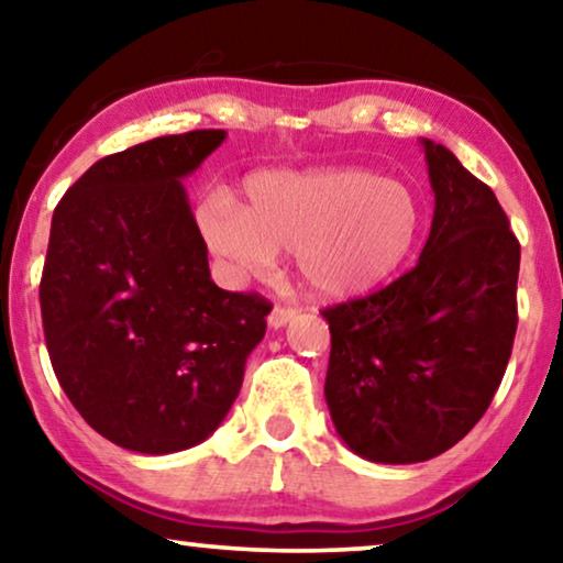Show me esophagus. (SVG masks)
Instances as JSON below:
<instances>
[{
  "mask_svg": "<svg viewBox=\"0 0 563 563\" xmlns=\"http://www.w3.org/2000/svg\"><path fill=\"white\" fill-rule=\"evenodd\" d=\"M295 318V310H291V307H282V305H276L272 312H268V328H274V330H279V328H284L287 325V322Z\"/></svg>",
  "mask_w": 563,
  "mask_h": 563,
  "instance_id": "34e87169",
  "label": "esophagus"
}]
</instances>
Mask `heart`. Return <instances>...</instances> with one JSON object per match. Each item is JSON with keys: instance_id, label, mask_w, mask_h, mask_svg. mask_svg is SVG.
Wrapping results in <instances>:
<instances>
[{"instance_id": "obj_1", "label": "heart", "mask_w": 563, "mask_h": 563, "mask_svg": "<svg viewBox=\"0 0 563 563\" xmlns=\"http://www.w3.org/2000/svg\"><path fill=\"white\" fill-rule=\"evenodd\" d=\"M197 228L235 279L266 274L291 249L302 279L328 299H351L387 284L418 249L422 202L412 187L372 168L251 174L243 205L207 197Z\"/></svg>"}]
</instances>
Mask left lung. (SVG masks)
Returning a JSON list of instances; mask_svg holds the SVG:
<instances>
[{
	"label": "left lung",
	"mask_w": 563,
	"mask_h": 563,
	"mask_svg": "<svg viewBox=\"0 0 563 563\" xmlns=\"http://www.w3.org/2000/svg\"><path fill=\"white\" fill-rule=\"evenodd\" d=\"M435 212L418 266L328 307L325 399L361 459L418 464L472 430L495 397L518 328L520 243L495 191L422 137Z\"/></svg>",
	"instance_id": "obj_1"
}]
</instances>
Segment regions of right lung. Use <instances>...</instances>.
Listing matches in <instances>:
<instances>
[{"mask_svg": "<svg viewBox=\"0 0 563 563\" xmlns=\"http://www.w3.org/2000/svg\"><path fill=\"white\" fill-rule=\"evenodd\" d=\"M191 130L97 161L51 222L41 312L53 372L120 449L164 456L212 435L272 305L210 279L184 179L225 141Z\"/></svg>", "mask_w": 563, "mask_h": 563, "instance_id": "obj_1", "label": "right lung"}]
</instances>
